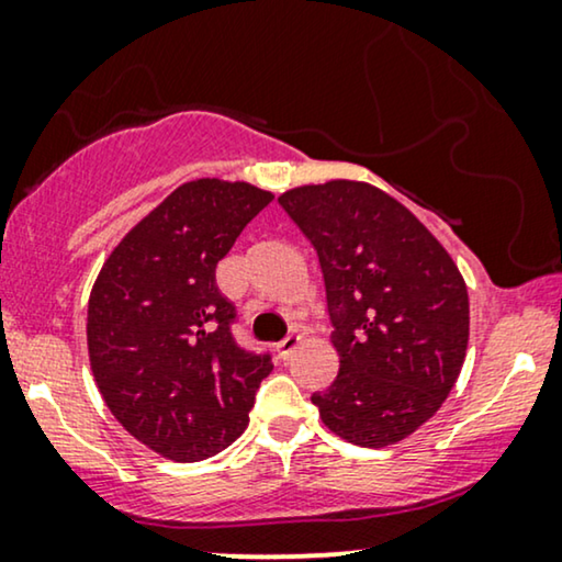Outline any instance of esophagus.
<instances>
[{"label":"esophagus","instance_id":"1","mask_svg":"<svg viewBox=\"0 0 562 562\" xmlns=\"http://www.w3.org/2000/svg\"><path fill=\"white\" fill-rule=\"evenodd\" d=\"M299 342H302V337H299L296 333H291V335L283 337V340H281L279 345H276V350H279L281 358H289L291 352H294V350L299 348Z\"/></svg>","mask_w":562,"mask_h":562}]
</instances>
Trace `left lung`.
<instances>
[{
	"label": "left lung",
	"instance_id": "obj_1",
	"mask_svg": "<svg viewBox=\"0 0 562 562\" xmlns=\"http://www.w3.org/2000/svg\"><path fill=\"white\" fill-rule=\"evenodd\" d=\"M279 204L317 250L340 356L337 379L312 404L360 448L404 440L440 409L463 368V276L437 237L371 183L299 187Z\"/></svg>",
	"mask_w": 562,
	"mask_h": 562
}]
</instances>
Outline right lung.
Returning a JSON list of instances; mask_svg holds the SVG:
<instances>
[{
	"label": "right lung",
	"mask_w": 562,
	"mask_h": 562,
	"mask_svg": "<svg viewBox=\"0 0 562 562\" xmlns=\"http://www.w3.org/2000/svg\"><path fill=\"white\" fill-rule=\"evenodd\" d=\"M273 194L196 179L168 194L106 258L89 296V360L104 404L158 456L194 463L248 427L268 352L235 342L214 268Z\"/></svg>",
	"instance_id": "1"
}]
</instances>
